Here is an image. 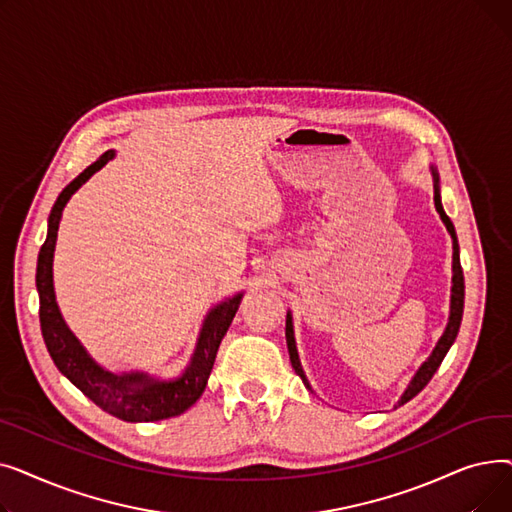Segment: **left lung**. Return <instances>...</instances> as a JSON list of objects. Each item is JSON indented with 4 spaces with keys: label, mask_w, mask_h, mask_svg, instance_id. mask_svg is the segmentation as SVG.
Wrapping results in <instances>:
<instances>
[{
    "label": "left lung",
    "mask_w": 512,
    "mask_h": 512,
    "mask_svg": "<svg viewBox=\"0 0 512 512\" xmlns=\"http://www.w3.org/2000/svg\"><path fill=\"white\" fill-rule=\"evenodd\" d=\"M429 172H432V178H434V203H436V211L440 213V218L452 238V286H450V313H448V324H446V330L444 334L440 336V340L436 342V348L432 351V355H429L421 367L417 369V373L411 378L407 390L402 392L398 405H405V402H409L413 396H417L425 386L427 382L434 378V373L438 371L440 363L444 361L446 353L450 351L452 342L456 340V334H459V328H461V319H463V307H465V278H463V267H461V255H459V240H456V232H454V226L450 222V218L446 215L444 207H442V197H440V176H438V170L434 166H429ZM286 344H288V355H290V363H292V369L297 371L299 378L303 380L305 388L311 390V384L307 380V375L303 371V365H301V359H299V351H297V340H294V326H292V313L288 311L286 313Z\"/></svg>",
    "instance_id": "obj_1"
}]
</instances>
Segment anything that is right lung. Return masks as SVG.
I'll return each mask as SVG.
<instances>
[{"label":"right lung","mask_w":512,"mask_h":512,"mask_svg":"<svg viewBox=\"0 0 512 512\" xmlns=\"http://www.w3.org/2000/svg\"><path fill=\"white\" fill-rule=\"evenodd\" d=\"M114 151H105L95 164L80 172L60 193L53 203L47 220V238L37 259V292H39V319L47 351L56 367L66 378L91 398L99 409L122 421L145 423L182 415L201 398L209 373L213 369L215 355L222 338L226 336L232 319L238 311L240 299L245 292L218 303L209 309L203 319V326L195 344L191 361L184 367L178 378L161 380L147 371H124L114 373L101 367L72 334L62 317L53 290V251H56L58 228L66 203L95 172H99L107 161L114 159Z\"/></svg>","instance_id":"add662e5"}]
</instances>
